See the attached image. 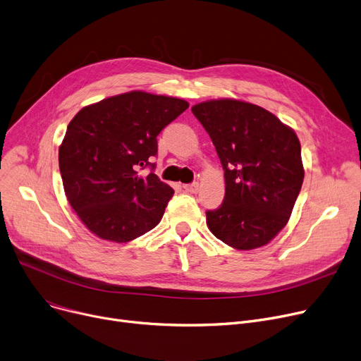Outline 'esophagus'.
Masks as SVG:
<instances>
[{
	"label": "esophagus",
	"mask_w": 361,
	"mask_h": 361,
	"mask_svg": "<svg viewBox=\"0 0 361 361\" xmlns=\"http://www.w3.org/2000/svg\"><path fill=\"white\" fill-rule=\"evenodd\" d=\"M183 189L186 190V192L197 194L198 190H200V183H198V182H194V183H186V185H183Z\"/></svg>",
	"instance_id": "34e87169"
}]
</instances>
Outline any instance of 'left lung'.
Segmentation results:
<instances>
[{
	"mask_svg": "<svg viewBox=\"0 0 361 361\" xmlns=\"http://www.w3.org/2000/svg\"><path fill=\"white\" fill-rule=\"evenodd\" d=\"M224 169L220 208L207 211L213 235L238 250L269 243L286 227L302 189L300 141L269 111L236 99L192 106Z\"/></svg>",
	"mask_w": 361,
	"mask_h": 361,
	"instance_id": "1",
	"label": "left lung"
}]
</instances>
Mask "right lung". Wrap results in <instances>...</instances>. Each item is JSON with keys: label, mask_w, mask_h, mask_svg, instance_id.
<instances>
[{"label": "right lung", "mask_w": 361, "mask_h": 361, "mask_svg": "<svg viewBox=\"0 0 361 361\" xmlns=\"http://www.w3.org/2000/svg\"><path fill=\"white\" fill-rule=\"evenodd\" d=\"M189 108L183 99L141 90L84 106L59 145V172L78 219L103 240L126 243L154 228L175 194L140 167L157 154V135Z\"/></svg>", "instance_id": "obj_1"}]
</instances>
